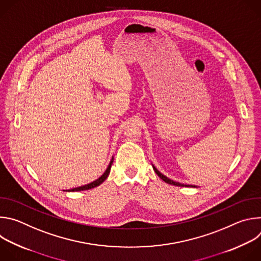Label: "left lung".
<instances>
[{
    "label": "left lung",
    "instance_id": "obj_1",
    "mask_svg": "<svg viewBox=\"0 0 261 261\" xmlns=\"http://www.w3.org/2000/svg\"><path fill=\"white\" fill-rule=\"evenodd\" d=\"M152 165H153V164H152ZM153 168H154V171L157 173V175H158L161 179H163L165 182H167V184H170V185H173V186H178V187H194V188H196V186H193V185H185V184H181V182H178V181H174V180L168 178L167 176H165L164 174H162L154 165H153Z\"/></svg>",
    "mask_w": 261,
    "mask_h": 261
}]
</instances>
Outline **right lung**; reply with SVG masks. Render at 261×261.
I'll return each mask as SVG.
<instances>
[{"instance_id": "right-lung-1", "label": "right lung", "mask_w": 261, "mask_h": 261, "mask_svg": "<svg viewBox=\"0 0 261 261\" xmlns=\"http://www.w3.org/2000/svg\"><path fill=\"white\" fill-rule=\"evenodd\" d=\"M113 162H114V157H113V159L110 160V162H109V164H108L106 170L104 171V173H103L99 178L95 179L94 181H92V182H90V184H87V185H84V186H81V187H76V188L69 189V190H64V191H66V192H77V191L90 190V189H93V188H95V187H98L99 185H101V184L107 178V176H108V174H109V172H110L111 165H113Z\"/></svg>"}]
</instances>
